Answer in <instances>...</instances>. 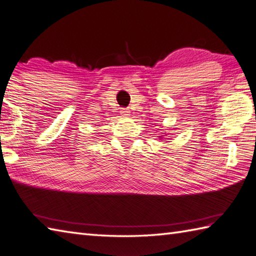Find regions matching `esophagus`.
Masks as SVG:
<instances>
[{
	"mask_svg": "<svg viewBox=\"0 0 256 256\" xmlns=\"http://www.w3.org/2000/svg\"><path fill=\"white\" fill-rule=\"evenodd\" d=\"M120 114H121L122 116L126 118V116H130V110H128V108H122V110L120 111Z\"/></svg>",
	"mask_w": 256,
	"mask_h": 256,
	"instance_id": "obj_1",
	"label": "esophagus"
}]
</instances>
